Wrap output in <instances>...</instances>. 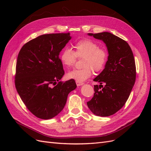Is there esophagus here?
I'll return each mask as SVG.
<instances>
[{"label": "esophagus", "mask_w": 151, "mask_h": 151, "mask_svg": "<svg viewBox=\"0 0 151 151\" xmlns=\"http://www.w3.org/2000/svg\"><path fill=\"white\" fill-rule=\"evenodd\" d=\"M76 84L77 86H82L84 84L83 83H81V82H78V81H76Z\"/></svg>", "instance_id": "esophagus-1"}]
</instances>
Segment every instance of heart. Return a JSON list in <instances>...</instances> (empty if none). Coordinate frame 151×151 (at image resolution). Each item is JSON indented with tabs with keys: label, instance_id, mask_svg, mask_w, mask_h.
<instances>
[{
	"label": "heart",
	"instance_id": "heart-1",
	"mask_svg": "<svg viewBox=\"0 0 151 151\" xmlns=\"http://www.w3.org/2000/svg\"><path fill=\"white\" fill-rule=\"evenodd\" d=\"M108 52L100 48L97 42L90 39H83L74 45V51L70 48H64L60 53V59L62 65L67 68L74 65L76 58H83L81 69H74L67 74L69 79L83 82L91 77L93 70L95 72L102 70L108 60Z\"/></svg>",
	"mask_w": 151,
	"mask_h": 151
}]
</instances>
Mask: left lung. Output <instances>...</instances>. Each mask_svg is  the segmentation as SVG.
Returning a JSON list of instances; mask_svg holds the SVG:
<instances>
[{
    "mask_svg": "<svg viewBox=\"0 0 151 151\" xmlns=\"http://www.w3.org/2000/svg\"><path fill=\"white\" fill-rule=\"evenodd\" d=\"M88 35L102 40L109 55L104 70L94 79L100 85L94 86V96L87 104L94 115L108 116L124 106L133 88L136 79L134 54L127 42L108 32Z\"/></svg>",
    "mask_w": 151,
    "mask_h": 151,
    "instance_id": "8db88e82",
    "label": "left lung"
}]
</instances>
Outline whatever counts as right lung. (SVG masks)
Instances as JSON below:
<instances>
[{
	"label": "right lung",
	"instance_id": "add662e5",
	"mask_svg": "<svg viewBox=\"0 0 151 151\" xmlns=\"http://www.w3.org/2000/svg\"><path fill=\"white\" fill-rule=\"evenodd\" d=\"M70 39V33L41 35L24 44L18 54L16 90L26 108L41 119L60 113L77 87L74 79L60 81L65 72L59 54Z\"/></svg>",
	"mask_w": 151,
	"mask_h": 151
}]
</instances>
